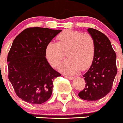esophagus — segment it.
<instances>
[{
    "label": "esophagus",
    "mask_w": 123,
    "mask_h": 123,
    "mask_svg": "<svg viewBox=\"0 0 123 123\" xmlns=\"http://www.w3.org/2000/svg\"><path fill=\"white\" fill-rule=\"evenodd\" d=\"M64 76L65 78H68V79L69 80H73L74 79V77H73V76H67V75H66V74H65L64 75Z\"/></svg>",
    "instance_id": "esophagus-1"
}]
</instances>
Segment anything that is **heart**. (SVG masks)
<instances>
[{
  "label": "heart",
  "mask_w": 123,
  "mask_h": 123,
  "mask_svg": "<svg viewBox=\"0 0 123 123\" xmlns=\"http://www.w3.org/2000/svg\"><path fill=\"white\" fill-rule=\"evenodd\" d=\"M57 43L50 42L45 48V56L53 68L58 66L65 52L68 59L60 66L64 73L73 74L80 70L88 68L93 63L95 45L93 37L88 34L73 30H65L58 35Z\"/></svg>",
  "instance_id": "1"
}]
</instances>
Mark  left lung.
<instances>
[{
	"label": "left lung",
	"instance_id": "obj_1",
	"mask_svg": "<svg viewBox=\"0 0 123 123\" xmlns=\"http://www.w3.org/2000/svg\"><path fill=\"white\" fill-rule=\"evenodd\" d=\"M88 31L94 40L95 53L92 66L83 75L86 85L78 96L85 100L94 101L105 97L111 90L117 73L116 55L104 33L92 28Z\"/></svg>",
	"mask_w": 123,
	"mask_h": 123
}]
</instances>
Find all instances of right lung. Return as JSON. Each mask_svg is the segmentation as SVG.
I'll list each match as a JSON object with an SVG mask.
<instances>
[{"label": "right lung", "instance_id": "1", "mask_svg": "<svg viewBox=\"0 0 123 123\" xmlns=\"http://www.w3.org/2000/svg\"><path fill=\"white\" fill-rule=\"evenodd\" d=\"M61 30L30 27L13 40L8 53V77L20 98L42 104L50 98L53 81L61 74L51 68L45 57L46 46Z\"/></svg>", "mask_w": 123, "mask_h": 123}]
</instances>
